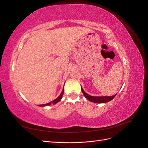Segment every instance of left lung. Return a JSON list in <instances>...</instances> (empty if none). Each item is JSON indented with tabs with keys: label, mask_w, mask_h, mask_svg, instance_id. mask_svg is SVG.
I'll return each instance as SVG.
<instances>
[{
	"label": "left lung",
	"mask_w": 148,
	"mask_h": 148,
	"mask_svg": "<svg viewBox=\"0 0 148 148\" xmlns=\"http://www.w3.org/2000/svg\"><path fill=\"white\" fill-rule=\"evenodd\" d=\"M82 92L85 96V97L87 99H88L89 101H91L92 102H95V103H106V102H108L112 99H113L115 97L116 95L112 96H92L88 95L86 92H85L83 90V89L82 87L81 88Z\"/></svg>",
	"instance_id": "left-lung-1"
}]
</instances>
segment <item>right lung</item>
Masks as SVG:
<instances>
[{"label": "right lung", "mask_w": 148, "mask_h": 148, "mask_svg": "<svg viewBox=\"0 0 148 148\" xmlns=\"http://www.w3.org/2000/svg\"><path fill=\"white\" fill-rule=\"evenodd\" d=\"M64 88H63V89H62V92L60 93V96H59V97H58L57 98H56V99H54V100H53V101H52V102H49V103H47V104L39 105V106H41V107H42V106H50V105H51V104H56V103H57L58 102H59V101H60L62 99V96H63V95H64Z\"/></svg>", "instance_id": "1"}]
</instances>
